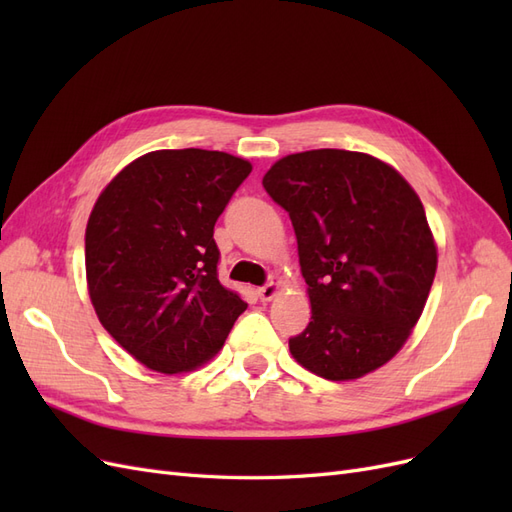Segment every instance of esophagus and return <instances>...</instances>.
<instances>
[{
    "instance_id": "obj_1",
    "label": "esophagus",
    "mask_w": 512,
    "mask_h": 512,
    "mask_svg": "<svg viewBox=\"0 0 512 512\" xmlns=\"http://www.w3.org/2000/svg\"><path fill=\"white\" fill-rule=\"evenodd\" d=\"M277 292H280V284H277V282H269V284L258 288V297H260L262 301H271Z\"/></svg>"
}]
</instances>
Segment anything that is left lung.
I'll return each instance as SVG.
<instances>
[{"mask_svg": "<svg viewBox=\"0 0 512 512\" xmlns=\"http://www.w3.org/2000/svg\"><path fill=\"white\" fill-rule=\"evenodd\" d=\"M297 235L312 320L290 352L327 380L391 361L423 314L438 250L421 198L397 170L359 151L312 149L262 177Z\"/></svg>", "mask_w": 512, "mask_h": 512, "instance_id": "obj_1", "label": "left lung"}]
</instances>
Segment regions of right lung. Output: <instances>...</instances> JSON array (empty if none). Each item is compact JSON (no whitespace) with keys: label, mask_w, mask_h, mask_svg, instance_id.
<instances>
[{"label":"right lung","mask_w":512,"mask_h":512,"mask_svg":"<svg viewBox=\"0 0 512 512\" xmlns=\"http://www.w3.org/2000/svg\"><path fill=\"white\" fill-rule=\"evenodd\" d=\"M250 173L224 151L160 149L98 196L85 230L89 297L102 327L145 367L203 365L245 312L218 280L213 226Z\"/></svg>","instance_id":"right-lung-1"}]
</instances>
